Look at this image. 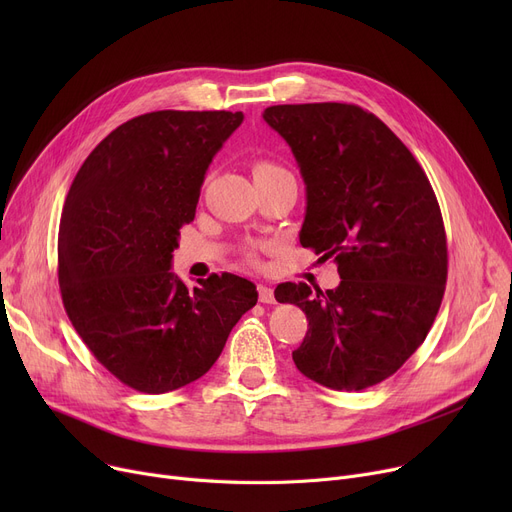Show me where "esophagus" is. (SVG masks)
Returning <instances> with one entry per match:
<instances>
[{
	"mask_svg": "<svg viewBox=\"0 0 512 512\" xmlns=\"http://www.w3.org/2000/svg\"><path fill=\"white\" fill-rule=\"evenodd\" d=\"M257 292H259V303H276L274 299V290L267 286V284H259L257 286Z\"/></svg>",
	"mask_w": 512,
	"mask_h": 512,
	"instance_id": "esophagus-1",
	"label": "esophagus"
}]
</instances>
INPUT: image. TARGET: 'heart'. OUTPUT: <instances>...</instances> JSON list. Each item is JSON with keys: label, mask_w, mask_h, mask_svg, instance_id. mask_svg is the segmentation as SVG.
Instances as JSON below:
<instances>
[{"label": "heart", "mask_w": 512, "mask_h": 512, "mask_svg": "<svg viewBox=\"0 0 512 512\" xmlns=\"http://www.w3.org/2000/svg\"><path fill=\"white\" fill-rule=\"evenodd\" d=\"M276 166H272V164H265V161H261V164H257L255 166V172H265V170H274Z\"/></svg>", "instance_id": "obj_1"}]
</instances>
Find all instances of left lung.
<instances>
[{"label": "left lung", "mask_w": 512, "mask_h": 512, "mask_svg": "<svg viewBox=\"0 0 512 512\" xmlns=\"http://www.w3.org/2000/svg\"><path fill=\"white\" fill-rule=\"evenodd\" d=\"M292 149L307 195L301 245L334 259L340 284L276 288L305 311L309 330L292 361L332 390L390 378L438 315L448 276L438 199L413 153L351 103L272 105L263 112Z\"/></svg>", "instance_id": "8db88e82"}]
</instances>
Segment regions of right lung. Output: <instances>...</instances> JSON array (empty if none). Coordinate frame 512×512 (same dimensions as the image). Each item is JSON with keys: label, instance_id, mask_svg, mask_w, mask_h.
I'll list each match as a JSON object with an SVG mask.
<instances>
[{"label": "right lung", "instance_id": "right-lung-1", "mask_svg": "<svg viewBox=\"0 0 512 512\" xmlns=\"http://www.w3.org/2000/svg\"><path fill=\"white\" fill-rule=\"evenodd\" d=\"M242 120L178 110L132 118L91 151L68 191L58 236L64 309L95 359L139 392L199 380L257 303L255 284L240 276L211 274L188 290L170 272L211 159Z\"/></svg>", "mask_w": 512, "mask_h": 512}]
</instances>
